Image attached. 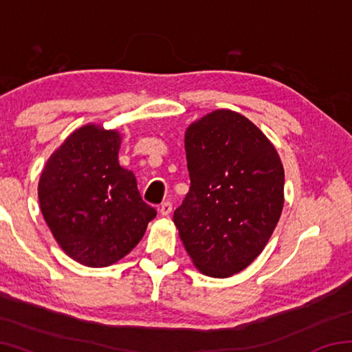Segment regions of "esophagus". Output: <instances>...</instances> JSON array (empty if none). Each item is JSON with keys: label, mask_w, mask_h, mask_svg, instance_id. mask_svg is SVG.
I'll use <instances>...</instances> for the list:
<instances>
[{"label": "esophagus", "mask_w": 352, "mask_h": 352, "mask_svg": "<svg viewBox=\"0 0 352 352\" xmlns=\"http://www.w3.org/2000/svg\"><path fill=\"white\" fill-rule=\"evenodd\" d=\"M160 212H162V216L168 217L169 214L172 212V204H170V201H164V204L160 205Z\"/></svg>", "instance_id": "esophagus-1"}]
</instances>
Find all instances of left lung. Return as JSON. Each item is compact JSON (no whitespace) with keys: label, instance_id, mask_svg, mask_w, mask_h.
<instances>
[{"label":"left lung","instance_id":"left-lung-1","mask_svg":"<svg viewBox=\"0 0 352 352\" xmlns=\"http://www.w3.org/2000/svg\"><path fill=\"white\" fill-rule=\"evenodd\" d=\"M184 148L190 188L174 223L201 273L231 276L258 258L281 216V160L252 121L231 110L190 124Z\"/></svg>","mask_w":352,"mask_h":352}]
</instances>
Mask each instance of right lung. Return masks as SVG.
I'll return each mask as SVG.
<instances>
[{"instance_id":"1","label":"right lung","mask_w":352,"mask_h":352,"mask_svg":"<svg viewBox=\"0 0 352 352\" xmlns=\"http://www.w3.org/2000/svg\"><path fill=\"white\" fill-rule=\"evenodd\" d=\"M118 132L85 126L47 160L38 183L41 214L74 261L105 267L141 241L157 211L141 199L132 170L118 162Z\"/></svg>"}]
</instances>
